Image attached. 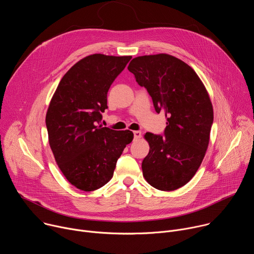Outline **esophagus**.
<instances>
[{
    "mask_svg": "<svg viewBox=\"0 0 254 254\" xmlns=\"http://www.w3.org/2000/svg\"><path fill=\"white\" fill-rule=\"evenodd\" d=\"M133 137H134V139L140 138V137H141V131H139V130H134V131H133Z\"/></svg>",
    "mask_w": 254,
    "mask_h": 254,
    "instance_id": "obj_1",
    "label": "esophagus"
}]
</instances>
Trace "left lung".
Returning a JSON list of instances; mask_svg holds the SVG:
<instances>
[{"mask_svg": "<svg viewBox=\"0 0 254 254\" xmlns=\"http://www.w3.org/2000/svg\"><path fill=\"white\" fill-rule=\"evenodd\" d=\"M127 68L167 121L163 134L144 135L149 152L141 163L143 177L156 190H178L193 178L205 155L213 123L209 96L196 72L173 56L137 57Z\"/></svg>", "mask_w": 254, "mask_h": 254, "instance_id": "left-lung-1", "label": "left lung"}]
</instances>
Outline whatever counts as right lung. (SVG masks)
<instances>
[{"label":"right lung","instance_id":"right-lung-1","mask_svg":"<svg viewBox=\"0 0 254 254\" xmlns=\"http://www.w3.org/2000/svg\"><path fill=\"white\" fill-rule=\"evenodd\" d=\"M130 56H88L61 79L50 103L46 126L55 159L76 189L93 191L108 184L133 133L100 125L108 92Z\"/></svg>","mask_w":254,"mask_h":254}]
</instances>
